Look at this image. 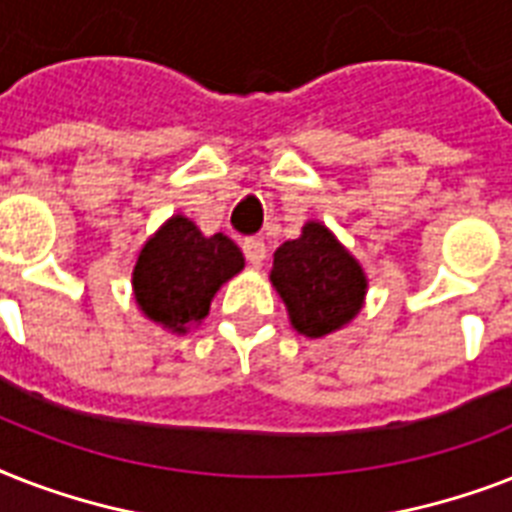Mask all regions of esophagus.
Segmentation results:
<instances>
[{"label":"esophagus","instance_id":"1","mask_svg":"<svg viewBox=\"0 0 512 512\" xmlns=\"http://www.w3.org/2000/svg\"><path fill=\"white\" fill-rule=\"evenodd\" d=\"M244 255H247V260L255 268H260L265 260V255H268V249H265V241L263 239H247L244 241Z\"/></svg>","mask_w":512,"mask_h":512}]
</instances>
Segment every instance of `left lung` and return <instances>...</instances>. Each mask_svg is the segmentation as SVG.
Wrapping results in <instances>:
<instances>
[{
    "mask_svg": "<svg viewBox=\"0 0 512 512\" xmlns=\"http://www.w3.org/2000/svg\"><path fill=\"white\" fill-rule=\"evenodd\" d=\"M271 284L287 305L289 324L319 340L361 313L369 279L327 225L308 220L297 239L273 252Z\"/></svg>",
    "mask_w": 512,
    "mask_h": 512,
    "instance_id": "8db88e82",
    "label": "left lung"
}]
</instances>
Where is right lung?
Masks as SVG:
<instances>
[{"label": "right lung", "instance_id": "1", "mask_svg": "<svg viewBox=\"0 0 512 512\" xmlns=\"http://www.w3.org/2000/svg\"><path fill=\"white\" fill-rule=\"evenodd\" d=\"M241 268L244 255L228 236H204L191 217L172 215L135 257V303L148 321L185 335L199 327L217 289Z\"/></svg>", "mask_w": 512, "mask_h": 512}]
</instances>
